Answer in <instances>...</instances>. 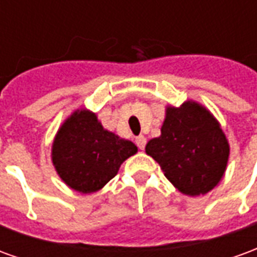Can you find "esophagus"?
<instances>
[{
	"label": "esophagus",
	"instance_id": "1",
	"mask_svg": "<svg viewBox=\"0 0 257 257\" xmlns=\"http://www.w3.org/2000/svg\"><path fill=\"white\" fill-rule=\"evenodd\" d=\"M135 142H136V145H138V147H139L140 150H143V149L146 147V138H145V136H138Z\"/></svg>",
	"mask_w": 257,
	"mask_h": 257
}]
</instances>
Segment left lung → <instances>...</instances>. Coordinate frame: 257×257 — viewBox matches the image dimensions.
I'll return each mask as SVG.
<instances>
[{
  "instance_id": "8db88e82",
  "label": "left lung",
  "mask_w": 257,
  "mask_h": 257,
  "mask_svg": "<svg viewBox=\"0 0 257 257\" xmlns=\"http://www.w3.org/2000/svg\"><path fill=\"white\" fill-rule=\"evenodd\" d=\"M146 153L156 160L171 183L187 195L215 187L226 171L228 143L219 123L194 101L168 107L161 136L151 139Z\"/></svg>"
}]
</instances>
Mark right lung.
Listing matches in <instances>:
<instances>
[{"label": "right lung", "instance_id": "1", "mask_svg": "<svg viewBox=\"0 0 257 257\" xmlns=\"http://www.w3.org/2000/svg\"><path fill=\"white\" fill-rule=\"evenodd\" d=\"M138 147L104 131L93 112L75 111L59 129L52 161L63 182L79 193H95L108 183Z\"/></svg>", "mask_w": 257, "mask_h": 257}]
</instances>
